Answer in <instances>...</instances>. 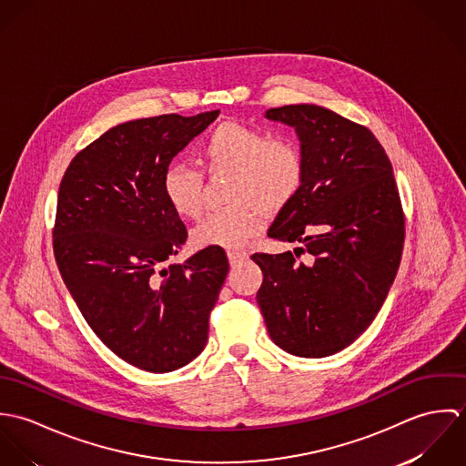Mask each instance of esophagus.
Instances as JSON below:
<instances>
[{
	"instance_id": "1",
	"label": "esophagus",
	"mask_w": 466,
	"mask_h": 466,
	"mask_svg": "<svg viewBox=\"0 0 466 466\" xmlns=\"http://www.w3.org/2000/svg\"><path fill=\"white\" fill-rule=\"evenodd\" d=\"M248 253L246 251H228V260H229V264L231 266H240L242 262H246L248 260Z\"/></svg>"
}]
</instances>
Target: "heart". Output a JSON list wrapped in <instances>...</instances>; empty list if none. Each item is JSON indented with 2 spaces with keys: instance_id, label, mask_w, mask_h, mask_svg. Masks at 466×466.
Wrapping results in <instances>:
<instances>
[{
  "instance_id": "1",
  "label": "heart",
  "mask_w": 466,
  "mask_h": 466,
  "mask_svg": "<svg viewBox=\"0 0 466 466\" xmlns=\"http://www.w3.org/2000/svg\"><path fill=\"white\" fill-rule=\"evenodd\" d=\"M200 161L209 176H228L224 209L208 213L192 231L196 248H242L266 224V213H278L299 194L307 161L301 147L285 136L268 137L255 126L228 120L200 143ZM202 174L183 163L170 165L161 190L170 208L198 218L202 209Z\"/></svg>"
}]
</instances>
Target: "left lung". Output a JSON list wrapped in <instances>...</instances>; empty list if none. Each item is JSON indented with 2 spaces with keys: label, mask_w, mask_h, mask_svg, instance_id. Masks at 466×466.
I'll use <instances>...</instances> for the list:
<instances>
[{
  "label": "left lung",
  "mask_w": 466,
  "mask_h": 466,
  "mask_svg": "<svg viewBox=\"0 0 466 466\" xmlns=\"http://www.w3.org/2000/svg\"><path fill=\"white\" fill-rule=\"evenodd\" d=\"M268 120L296 129L303 187L267 235L303 248L255 253L257 294L270 339L298 357H327L364 332L395 281L405 217L391 161L373 133L327 107H274ZM301 254L307 261L299 262Z\"/></svg>",
  "instance_id": "1"
}]
</instances>
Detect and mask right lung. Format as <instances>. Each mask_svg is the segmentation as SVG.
Masks as SVG:
<instances>
[{"instance_id":"obj_1","label":"right lung","mask_w":466,"mask_h":466,"mask_svg":"<svg viewBox=\"0 0 466 466\" xmlns=\"http://www.w3.org/2000/svg\"><path fill=\"white\" fill-rule=\"evenodd\" d=\"M217 116L120 124L71 159L59 187L54 255L67 290L98 339L145 371L199 355L228 276L222 248L168 264L188 231L161 190L170 161Z\"/></svg>"}]
</instances>
